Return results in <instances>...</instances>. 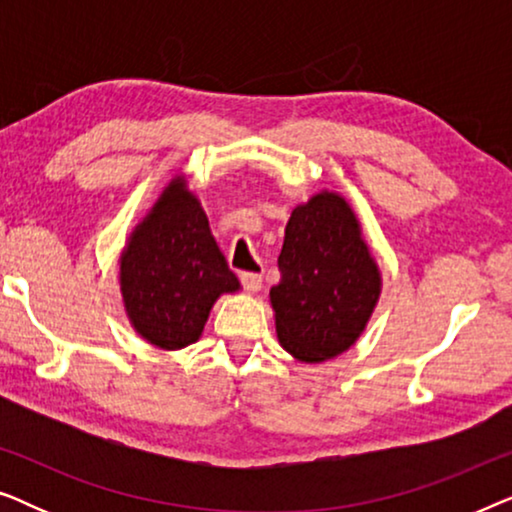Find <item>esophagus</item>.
I'll return each mask as SVG.
<instances>
[{"label": "esophagus", "mask_w": 512, "mask_h": 512, "mask_svg": "<svg viewBox=\"0 0 512 512\" xmlns=\"http://www.w3.org/2000/svg\"><path fill=\"white\" fill-rule=\"evenodd\" d=\"M240 282H242V286H244V291H247V293H251V296H254V293L261 291L263 277L258 275V272H242V275H240Z\"/></svg>", "instance_id": "obj_1"}]
</instances>
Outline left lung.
Segmentation results:
<instances>
[{
	"instance_id": "1",
	"label": "left lung",
	"mask_w": 512,
	"mask_h": 512,
	"mask_svg": "<svg viewBox=\"0 0 512 512\" xmlns=\"http://www.w3.org/2000/svg\"><path fill=\"white\" fill-rule=\"evenodd\" d=\"M270 289L275 331L296 361L324 363L356 345L382 296V272L361 221L335 191L293 207Z\"/></svg>"
}]
</instances>
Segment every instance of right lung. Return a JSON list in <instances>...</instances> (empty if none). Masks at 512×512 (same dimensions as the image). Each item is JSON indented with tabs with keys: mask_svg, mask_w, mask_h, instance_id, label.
<instances>
[{
	"mask_svg": "<svg viewBox=\"0 0 512 512\" xmlns=\"http://www.w3.org/2000/svg\"><path fill=\"white\" fill-rule=\"evenodd\" d=\"M118 289L132 331L165 352L198 342L216 300L242 289L186 174L167 181L125 237Z\"/></svg>",
	"mask_w": 512,
	"mask_h": 512,
	"instance_id": "add662e5",
	"label": "right lung"
}]
</instances>
